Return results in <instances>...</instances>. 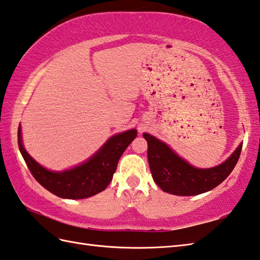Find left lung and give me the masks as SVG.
I'll use <instances>...</instances> for the list:
<instances>
[{
    "mask_svg": "<svg viewBox=\"0 0 260 260\" xmlns=\"http://www.w3.org/2000/svg\"><path fill=\"white\" fill-rule=\"evenodd\" d=\"M147 141V158L155 183L164 192L174 196H197L212 190L228 178L238 162L242 144L231 156L211 169L193 168L155 137L144 133Z\"/></svg>",
    "mask_w": 260,
    "mask_h": 260,
    "instance_id": "left-lung-1",
    "label": "left lung"
}]
</instances>
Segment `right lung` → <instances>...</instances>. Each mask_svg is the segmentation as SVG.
Masks as SVG:
<instances>
[{"instance_id":"obj_1","label":"right lung","mask_w":260,"mask_h":260,"mask_svg":"<svg viewBox=\"0 0 260 260\" xmlns=\"http://www.w3.org/2000/svg\"><path fill=\"white\" fill-rule=\"evenodd\" d=\"M137 135L131 129L115 135L84 164L64 172H51L38 164L24 150L18 129V143L24 161L39 183L54 196L64 199H85L104 191L113 179L121 154Z\"/></svg>"}]
</instances>
